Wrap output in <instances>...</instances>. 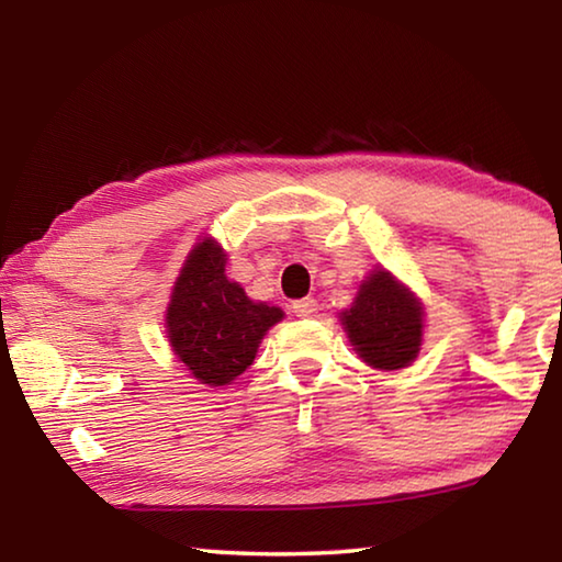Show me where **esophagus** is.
Here are the masks:
<instances>
[{
	"label": "esophagus",
	"mask_w": 562,
	"mask_h": 562,
	"mask_svg": "<svg viewBox=\"0 0 562 562\" xmlns=\"http://www.w3.org/2000/svg\"><path fill=\"white\" fill-rule=\"evenodd\" d=\"M317 300L315 297H304V300H297V302H292V312L297 317H302V319H307V317H315L317 315Z\"/></svg>",
	"instance_id": "1"
}]
</instances>
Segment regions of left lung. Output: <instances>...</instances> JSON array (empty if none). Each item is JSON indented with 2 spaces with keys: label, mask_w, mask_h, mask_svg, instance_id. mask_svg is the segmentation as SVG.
I'll use <instances>...</instances> for the list:
<instances>
[{
  "label": "left lung",
  "mask_w": 562,
  "mask_h": 562,
  "mask_svg": "<svg viewBox=\"0 0 562 562\" xmlns=\"http://www.w3.org/2000/svg\"><path fill=\"white\" fill-rule=\"evenodd\" d=\"M341 325L369 367L402 369L422 347L424 312L392 274L376 270L359 288L351 310L341 312Z\"/></svg>",
  "instance_id": "1"
}]
</instances>
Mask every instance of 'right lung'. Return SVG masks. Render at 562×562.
I'll list each match as a JSON object with an SVG mask.
<instances>
[{"mask_svg": "<svg viewBox=\"0 0 562 562\" xmlns=\"http://www.w3.org/2000/svg\"><path fill=\"white\" fill-rule=\"evenodd\" d=\"M280 307L252 302L225 278V252L215 240L190 250L168 304V339L178 359L207 386L231 384L252 364Z\"/></svg>", "mask_w": 562, "mask_h": 562, "instance_id": "1", "label": "right lung"}]
</instances>
